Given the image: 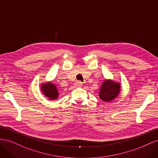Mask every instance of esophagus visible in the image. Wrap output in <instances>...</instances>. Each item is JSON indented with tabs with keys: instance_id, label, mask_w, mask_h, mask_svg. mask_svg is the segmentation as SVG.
<instances>
[{
	"instance_id": "obj_1",
	"label": "esophagus",
	"mask_w": 158,
	"mask_h": 158,
	"mask_svg": "<svg viewBox=\"0 0 158 158\" xmlns=\"http://www.w3.org/2000/svg\"><path fill=\"white\" fill-rule=\"evenodd\" d=\"M83 85V84L82 82H81L80 81H78V82H76L75 83V86L76 87H82Z\"/></svg>"
}]
</instances>
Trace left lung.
<instances>
[{
    "label": "left lung",
    "mask_w": 158,
    "mask_h": 158,
    "mask_svg": "<svg viewBox=\"0 0 158 158\" xmlns=\"http://www.w3.org/2000/svg\"><path fill=\"white\" fill-rule=\"evenodd\" d=\"M121 92V84L112 80L103 81L99 92V98L104 102H109L115 99Z\"/></svg>",
    "instance_id": "1"
}]
</instances>
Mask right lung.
<instances>
[{"label":"right lung","instance_id":"obj_1","mask_svg":"<svg viewBox=\"0 0 158 158\" xmlns=\"http://www.w3.org/2000/svg\"><path fill=\"white\" fill-rule=\"evenodd\" d=\"M41 92L50 100H55L59 98V91L56 85L51 82L41 84Z\"/></svg>","mask_w":158,"mask_h":158}]
</instances>
